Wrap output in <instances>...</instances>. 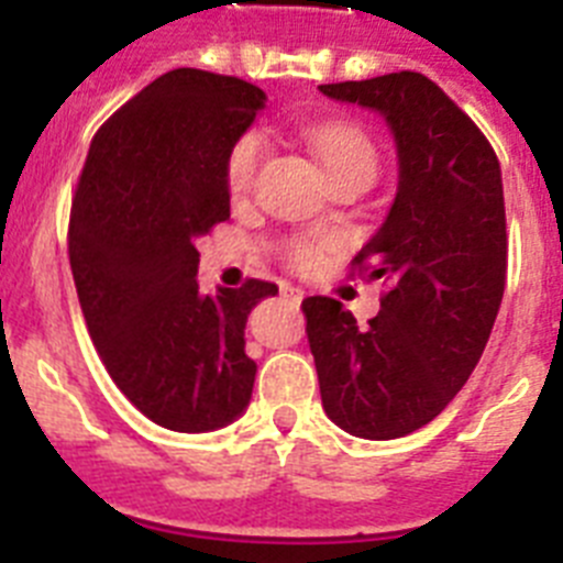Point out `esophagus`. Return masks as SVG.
Instances as JSON below:
<instances>
[{
    "instance_id": "esophagus-1",
    "label": "esophagus",
    "mask_w": 563,
    "mask_h": 563,
    "mask_svg": "<svg viewBox=\"0 0 563 563\" xmlns=\"http://www.w3.org/2000/svg\"><path fill=\"white\" fill-rule=\"evenodd\" d=\"M282 296L290 301V305H301V298H305V290H298L292 285H282Z\"/></svg>"
}]
</instances>
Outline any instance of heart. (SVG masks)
Listing matches in <instances>:
<instances>
[{"label":"heart","instance_id":"heart-1","mask_svg":"<svg viewBox=\"0 0 563 563\" xmlns=\"http://www.w3.org/2000/svg\"><path fill=\"white\" fill-rule=\"evenodd\" d=\"M307 143L318 154L327 177L332 183L343 177H369L375 180L377 154L375 141L363 132L357 123L350 121H321L307 129ZM267 161V137L258 129H247L228 146L222 174H225V188L231 200H247L256 188L258 172ZM278 253L296 271H310L321 258V242L307 236H287L278 242Z\"/></svg>","mask_w":563,"mask_h":563}]
</instances>
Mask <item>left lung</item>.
Here are the masks:
<instances>
[{"instance_id": "8db88e82", "label": "left lung", "mask_w": 563, "mask_h": 563, "mask_svg": "<svg viewBox=\"0 0 563 563\" xmlns=\"http://www.w3.org/2000/svg\"><path fill=\"white\" fill-rule=\"evenodd\" d=\"M318 89L380 112L397 141V197L352 258V273L389 285L380 312L357 330L335 298L301 301L327 417L395 440L454 400L494 330L507 278L501 168L479 126L420 73Z\"/></svg>"}]
</instances>
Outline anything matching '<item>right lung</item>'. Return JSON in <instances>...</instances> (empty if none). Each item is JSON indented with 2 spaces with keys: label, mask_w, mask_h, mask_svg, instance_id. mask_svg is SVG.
Here are the masks:
<instances>
[{
  "label": "right lung",
  "mask_w": 563,
  "mask_h": 563,
  "mask_svg": "<svg viewBox=\"0 0 563 563\" xmlns=\"http://www.w3.org/2000/svg\"><path fill=\"white\" fill-rule=\"evenodd\" d=\"M233 76L154 78L89 143L69 211V267L114 386L163 429H222L247 409L253 307L278 287L247 278L202 296L197 239L231 217L225 152L265 107Z\"/></svg>",
  "instance_id": "right-lung-1"
}]
</instances>
